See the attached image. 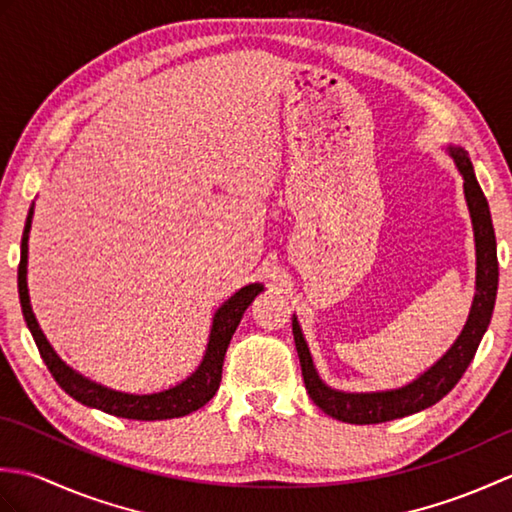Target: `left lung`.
I'll return each instance as SVG.
<instances>
[{"instance_id": "obj_1", "label": "left lung", "mask_w": 512, "mask_h": 512, "mask_svg": "<svg viewBox=\"0 0 512 512\" xmlns=\"http://www.w3.org/2000/svg\"><path fill=\"white\" fill-rule=\"evenodd\" d=\"M447 151L464 180V200L466 206H469L475 237V295L469 319H466L460 336L449 350L427 372L413 378L411 383L383 391H343L323 383L317 367H314L310 347L301 332L297 314H292V334H295L303 383H306L314 405L336 420L350 424H378L405 418L411 416V413L436 405L438 400H442L458 385L466 367L473 361L477 345H480L484 332L488 330V323H491L499 277L491 211H488V202L480 184H477L469 154L455 145H449Z\"/></svg>"}]
</instances>
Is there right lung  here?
Segmentation results:
<instances>
[{
    "mask_svg": "<svg viewBox=\"0 0 512 512\" xmlns=\"http://www.w3.org/2000/svg\"><path fill=\"white\" fill-rule=\"evenodd\" d=\"M32 215H35V202L30 206L24 235H21V259L17 270L21 312H24L26 325L39 347L43 363L48 365L50 374L65 394H70L76 402H81L85 407L101 409L105 413H110V416L127 420H169L187 416V413L204 407L206 402L215 396L217 387H220L228 343H231L246 308L253 303L259 292H264V284H248L244 288H239L235 295L228 297L222 306L215 310L202 361L195 367V372L180 380L178 385L156 391V394H129V391H118L96 383V380L72 369L57 352H54V347L46 339V334L39 328L28 295V237L32 228Z\"/></svg>",
    "mask_w": 512,
    "mask_h": 512,
    "instance_id": "right-lung-1",
    "label": "right lung"
}]
</instances>
